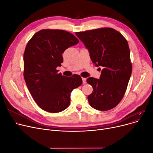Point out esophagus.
<instances>
[{
	"mask_svg": "<svg viewBox=\"0 0 153 153\" xmlns=\"http://www.w3.org/2000/svg\"><path fill=\"white\" fill-rule=\"evenodd\" d=\"M86 80L87 79L86 78H84V77H82V81H83V83H86Z\"/></svg>",
	"mask_w": 153,
	"mask_h": 153,
	"instance_id": "34e87169",
	"label": "esophagus"
}]
</instances>
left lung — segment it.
Returning <instances> with one entry per match:
<instances>
[{
  "label": "left lung",
  "mask_w": 153,
  "mask_h": 153,
  "mask_svg": "<svg viewBox=\"0 0 153 153\" xmlns=\"http://www.w3.org/2000/svg\"><path fill=\"white\" fill-rule=\"evenodd\" d=\"M76 35L89 50L95 66L103 67L100 79H87L93 87L88 96L90 105L102 111L114 108L122 100L132 72L126 39L111 28L76 32Z\"/></svg>",
  "instance_id": "1"
}]
</instances>
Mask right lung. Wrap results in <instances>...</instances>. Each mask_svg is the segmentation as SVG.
<instances>
[{
    "instance_id": "1",
    "label": "right lung",
    "mask_w": 153,
    "mask_h": 153,
    "mask_svg": "<svg viewBox=\"0 0 153 153\" xmlns=\"http://www.w3.org/2000/svg\"><path fill=\"white\" fill-rule=\"evenodd\" d=\"M79 43L78 39L62 30H39L29 40L23 54V76L32 97L45 111L57 113L70 104L72 90L82 84L81 77H65L56 70L61 66L62 53Z\"/></svg>"
}]
</instances>
